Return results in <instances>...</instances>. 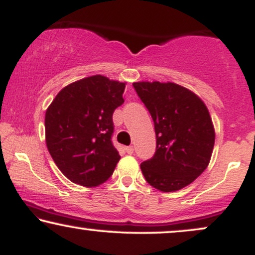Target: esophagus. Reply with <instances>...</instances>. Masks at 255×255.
Returning a JSON list of instances; mask_svg holds the SVG:
<instances>
[{"instance_id":"esophagus-1","label":"esophagus","mask_w":255,"mask_h":255,"mask_svg":"<svg viewBox=\"0 0 255 255\" xmlns=\"http://www.w3.org/2000/svg\"><path fill=\"white\" fill-rule=\"evenodd\" d=\"M126 152H127L128 154H131L134 152V147L133 146H127V147H126Z\"/></svg>"}]
</instances>
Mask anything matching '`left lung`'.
I'll use <instances>...</instances> for the list:
<instances>
[{"instance_id":"left-lung-1","label":"left lung","mask_w":255,"mask_h":255,"mask_svg":"<svg viewBox=\"0 0 255 255\" xmlns=\"http://www.w3.org/2000/svg\"><path fill=\"white\" fill-rule=\"evenodd\" d=\"M150 111L156 153L140 164L145 180L160 192H176L203 174L211 159L215 128L206 105L174 83H133Z\"/></svg>"}]
</instances>
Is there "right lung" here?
Listing matches in <instances>:
<instances>
[{
	"mask_svg": "<svg viewBox=\"0 0 255 255\" xmlns=\"http://www.w3.org/2000/svg\"><path fill=\"white\" fill-rule=\"evenodd\" d=\"M125 87L92 75L63 87L46 109V147L72 182L97 187L115 170L121 157L111 142L113 114L124 104Z\"/></svg>",
	"mask_w": 255,
	"mask_h": 255,
	"instance_id": "obj_1",
	"label": "right lung"
}]
</instances>
